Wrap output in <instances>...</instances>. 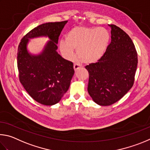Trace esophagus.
Segmentation results:
<instances>
[{"instance_id":"obj_1","label":"esophagus","mask_w":150,"mask_h":150,"mask_svg":"<svg viewBox=\"0 0 150 150\" xmlns=\"http://www.w3.org/2000/svg\"><path fill=\"white\" fill-rule=\"evenodd\" d=\"M80 67H81L80 65L78 64H74V69L75 71H76L78 69V68H80Z\"/></svg>"}]
</instances>
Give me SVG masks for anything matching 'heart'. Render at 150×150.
<instances>
[{"instance_id":"b5f03b06","label":"heart","mask_w":150,"mask_h":150,"mask_svg":"<svg viewBox=\"0 0 150 150\" xmlns=\"http://www.w3.org/2000/svg\"><path fill=\"white\" fill-rule=\"evenodd\" d=\"M65 41L59 43L60 50L68 59L74 56L77 49L78 57L87 64L96 62L105 53L110 41V33L104 28L77 26L65 35Z\"/></svg>"}]
</instances>
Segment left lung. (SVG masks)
<instances>
[{"label":"left lung","mask_w":150,"mask_h":150,"mask_svg":"<svg viewBox=\"0 0 150 150\" xmlns=\"http://www.w3.org/2000/svg\"><path fill=\"white\" fill-rule=\"evenodd\" d=\"M111 28V42L98 62L86 67L89 72L88 91L93 101L108 106L120 100L134 81L138 54L132 39L117 25Z\"/></svg>","instance_id":"obj_1"}]
</instances>
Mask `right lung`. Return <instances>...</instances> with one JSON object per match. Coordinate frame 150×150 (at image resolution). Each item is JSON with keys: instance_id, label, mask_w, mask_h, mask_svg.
Segmentation results:
<instances>
[{"instance_id": "obj_1", "label": "right lung", "mask_w": 150, "mask_h": 150, "mask_svg": "<svg viewBox=\"0 0 150 150\" xmlns=\"http://www.w3.org/2000/svg\"><path fill=\"white\" fill-rule=\"evenodd\" d=\"M68 21L43 23L33 28L21 40L18 48L19 79L34 100L45 105L59 103L70 85L74 70L73 63L57 51L59 37ZM41 36L50 39L39 55L29 54L28 39Z\"/></svg>"}]
</instances>
